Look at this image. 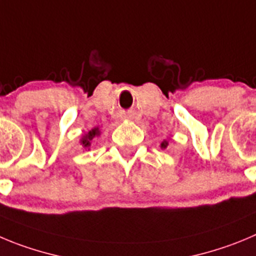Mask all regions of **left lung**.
Segmentation results:
<instances>
[{
    "instance_id": "obj_1",
    "label": "left lung",
    "mask_w": 256,
    "mask_h": 256,
    "mask_svg": "<svg viewBox=\"0 0 256 256\" xmlns=\"http://www.w3.org/2000/svg\"><path fill=\"white\" fill-rule=\"evenodd\" d=\"M166 142H162V148H166Z\"/></svg>"
}]
</instances>
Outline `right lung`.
I'll return each mask as SVG.
<instances>
[{
    "instance_id": "obj_1",
    "label": "right lung",
    "mask_w": 256,
    "mask_h": 256,
    "mask_svg": "<svg viewBox=\"0 0 256 256\" xmlns=\"http://www.w3.org/2000/svg\"><path fill=\"white\" fill-rule=\"evenodd\" d=\"M100 135V131H98V128H93V130H90V132L86 134L82 138V140H80V142H82V145L84 148H90V142H92L93 139H94L96 136Z\"/></svg>"
}]
</instances>
